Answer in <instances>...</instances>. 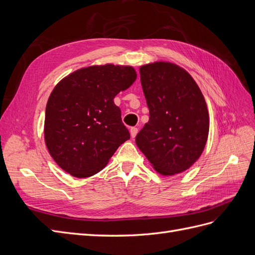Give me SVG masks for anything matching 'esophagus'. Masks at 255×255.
<instances>
[{"mask_svg":"<svg viewBox=\"0 0 255 255\" xmlns=\"http://www.w3.org/2000/svg\"><path fill=\"white\" fill-rule=\"evenodd\" d=\"M129 133H130V136H132V138H135L137 133H138V128H132L129 129Z\"/></svg>","mask_w":255,"mask_h":255,"instance_id":"34e87169","label":"esophagus"}]
</instances>
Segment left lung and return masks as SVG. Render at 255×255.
I'll use <instances>...</instances> for the list:
<instances>
[{
  "instance_id": "obj_1",
  "label": "left lung",
  "mask_w": 255,
  "mask_h": 255,
  "mask_svg": "<svg viewBox=\"0 0 255 255\" xmlns=\"http://www.w3.org/2000/svg\"><path fill=\"white\" fill-rule=\"evenodd\" d=\"M150 111L136 144L163 175L186 171L201 156L210 130L205 99L192 76L168 61L139 68Z\"/></svg>"
}]
</instances>
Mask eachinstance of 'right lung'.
<instances>
[{
	"label": "right lung",
	"instance_id": "right-lung-1",
	"mask_svg": "<svg viewBox=\"0 0 255 255\" xmlns=\"http://www.w3.org/2000/svg\"><path fill=\"white\" fill-rule=\"evenodd\" d=\"M136 78L130 66L96 65L70 73L54 87L45 107L44 141L64 171L94 175L129 139L114 99Z\"/></svg>",
	"mask_w": 255,
	"mask_h": 255
}]
</instances>
